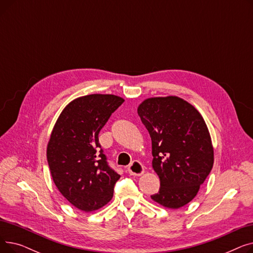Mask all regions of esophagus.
Here are the masks:
<instances>
[{
  "instance_id": "34e87169",
  "label": "esophagus",
  "mask_w": 253,
  "mask_h": 253,
  "mask_svg": "<svg viewBox=\"0 0 253 253\" xmlns=\"http://www.w3.org/2000/svg\"><path fill=\"white\" fill-rule=\"evenodd\" d=\"M127 170H128V173L130 175L138 176V175H141L143 173L144 169H143L142 164L139 161H133L128 166Z\"/></svg>"
}]
</instances>
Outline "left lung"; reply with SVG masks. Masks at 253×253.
I'll list each match as a JSON object with an SVG mask.
<instances>
[{"instance_id":"8db88e82","label":"left lung","mask_w":253,"mask_h":253,"mask_svg":"<svg viewBox=\"0 0 253 253\" xmlns=\"http://www.w3.org/2000/svg\"><path fill=\"white\" fill-rule=\"evenodd\" d=\"M138 116L152 139L153 168L160 190L151 198L177 209L196 197L213 166V147L204 119L177 96L142 101Z\"/></svg>"}]
</instances>
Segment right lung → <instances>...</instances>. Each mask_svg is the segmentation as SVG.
Returning <instances> with one entry per match:
<instances>
[{
    "instance_id": "add662e5",
    "label": "right lung",
    "mask_w": 253,
    "mask_h": 253,
    "mask_svg": "<svg viewBox=\"0 0 253 253\" xmlns=\"http://www.w3.org/2000/svg\"><path fill=\"white\" fill-rule=\"evenodd\" d=\"M124 102L112 94L79 97L65 106L47 147L51 175L61 195L78 209L94 211L113 198L120 175L99 151L98 134Z\"/></svg>"
}]
</instances>
